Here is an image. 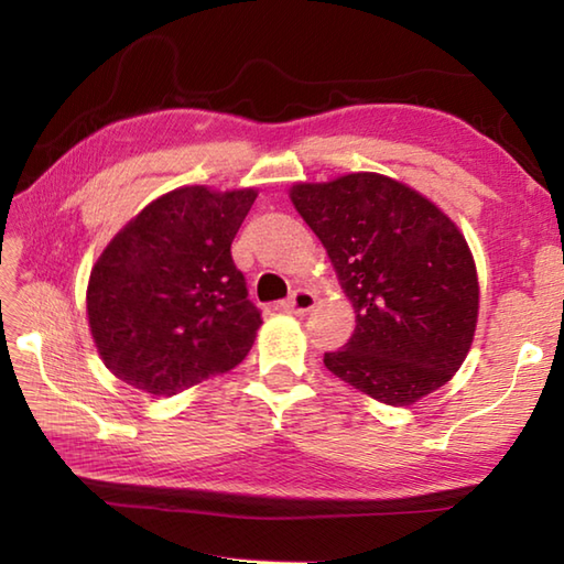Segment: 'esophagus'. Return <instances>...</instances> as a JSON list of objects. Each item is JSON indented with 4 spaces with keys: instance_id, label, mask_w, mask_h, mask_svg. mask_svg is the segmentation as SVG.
Here are the masks:
<instances>
[{
    "instance_id": "34e87169",
    "label": "esophagus",
    "mask_w": 564,
    "mask_h": 564,
    "mask_svg": "<svg viewBox=\"0 0 564 564\" xmlns=\"http://www.w3.org/2000/svg\"><path fill=\"white\" fill-rule=\"evenodd\" d=\"M315 305H317V295L313 291H307V289L293 291V295L289 297V301L281 303V307L285 310V313H293V315H307Z\"/></svg>"
}]
</instances>
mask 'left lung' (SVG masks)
<instances>
[{
	"label": "left lung",
	"instance_id": "left-lung-1",
	"mask_svg": "<svg viewBox=\"0 0 564 564\" xmlns=\"http://www.w3.org/2000/svg\"><path fill=\"white\" fill-rule=\"evenodd\" d=\"M291 200L356 313L351 339L325 354V366L392 406L446 386L470 351L480 307L458 227L422 194L373 172L295 184Z\"/></svg>",
	"mask_w": 564,
	"mask_h": 564
}]
</instances>
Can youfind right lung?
Instances as JSON below:
<instances>
[{"label":"right lung","instance_id":"add662e5","mask_svg":"<svg viewBox=\"0 0 564 564\" xmlns=\"http://www.w3.org/2000/svg\"><path fill=\"white\" fill-rule=\"evenodd\" d=\"M254 198V188H176L104 249L89 275L87 315L116 378L170 398L242 364L261 313L230 247Z\"/></svg>","mask_w":564,"mask_h":564}]
</instances>
